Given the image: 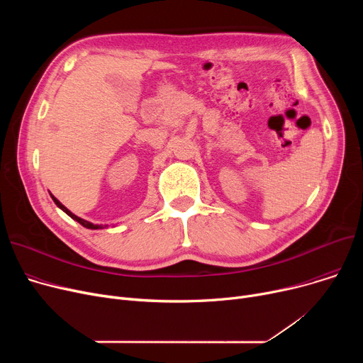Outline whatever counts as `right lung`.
<instances>
[{
    "label": "right lung",
    "instance_id": "add662e5",
    "mask_svg": "<svg viewBox=\"0 0 363 363\" xmlns=\"http://www.w3.org/2000/svg\"><path fill=\"white\" fill-rule=\"evenodd\" d=\"M51 199H52V201L57 204V207H60L62 211L66 213V215H69L72 219H74L76 222H79L82 226H85V228H88V230H100V228H104L103 225H94V223H91V222H88V220H85V219H82V218H79V216H76V215H73L67 207H65L59 200H57L52 194H51Z\"/></svg>",
    "mask_w": 363,
    "mask_h": 363
}]
</instances>
